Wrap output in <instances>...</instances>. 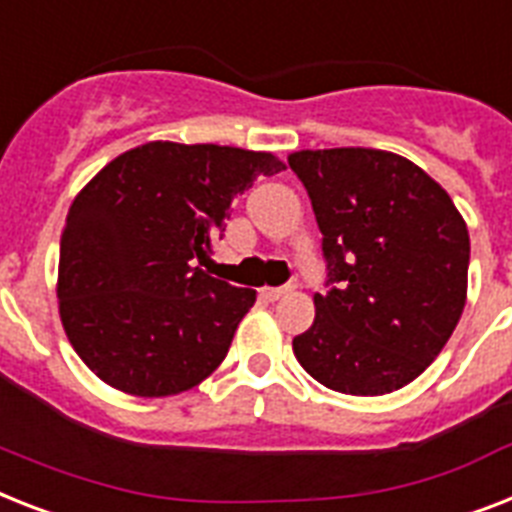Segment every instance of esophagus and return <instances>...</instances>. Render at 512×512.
<instances>
[{"instance_id":"obj_1","label":"esophagus","mask_w":512,"mask_h":512,"mask_svg":"<svg viewBox=\"0 0 512 512\" xmlns=\"http://www.w3.org/2000/svg\"><path fill=\"white\" fill-rule=\"evenodd\" d=\"M292 289H294V284H286V286H276V289H260V294H263L268 302H276V299L286 297V294L292 292Z\"/></svg>"}]
</instances>
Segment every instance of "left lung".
Wrapping results in <instances>:
<instances>
[{
	"label": "left lung",
	"mask_w": 512,
	"mask_h": 512,
	"mask_svg": "<svg viewBox=\"0 0 512 512\" xmlns=\"http://www.w3.org/2000/svg\"><path fill=\"white\" fill-rule=\"evenodd\" d=\"M323 234L326 294L294 355L315 381L378 397L421 376L458 326L471 239L450 194L384 149L289 155Z\"/></svg>",
	"instance_id": "left-lung-1"
}]
</instances>
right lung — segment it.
Wrapping results in <instances>:
<instances>
[{
  "label": "right lung",
  "mask_w": 512,
  "mask_h": 512,
  "mask_svg": "<svg viewBox=\"0 0 512 512\" xmlns=\"http://www.w3.org/2000/svg\"><path fill=\"white\" fill-rule=\"evenodd\" d=\"M284 170L270 152L149 141L73 199L60 239V318L105 384L136 397L186 392L223 363L255 289L205 265L231 205Z\"/></svg>",
  "instance_id": "obj_1"
}]
</instances>
